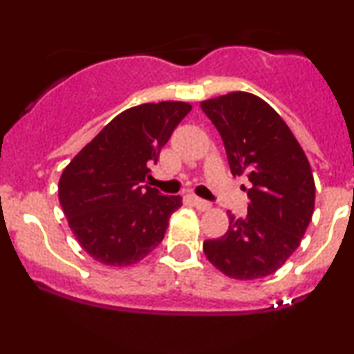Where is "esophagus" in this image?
I'll return each mask as SVG.
<instances>
[{
    "instance_id": "1",
    "label": "esophagus",
    "mask_w": 354,
    "mask_h": 354,
    "mask_svg": "<svg viewBox=\"0 0 354 354\" xmlns=\"http://www.w3.org/2000/svg\"><path fill=\"white\" fill-rule=\"evenodd\" d=\"M189 200L193 201V205L196 206L198 209L200 211H206V209H209L211 208V203L209 201H206V200H201V198H198V196H189Z\"/></svg>"
}]
</instances>
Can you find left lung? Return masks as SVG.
<instances>
[{"label":"left lung","instance_id":"8db88e82","mask_svg":"<svg viewBox=\"0 0 354 354\" xmlns=\"http://www.w3.org/2000/svg\"><path fill=\"white\" fill-rule=\"evenodd\" d=\"M218 129L234 176L250 180L248 214L228 211L221 238L206 239L211 265L234 279L273 274L301 243L315 209V180L306 154L281 116L250 93L203 101Z\"/></svg>","mask_w":354,"mask_h":354}]
</instances>
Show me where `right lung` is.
Returning a JSON list of instances; mask_svg holds the SVG:
<instances>
[{
	"label": "right lung",
	"instance_id": "right-lung-1",
	"mask_svg": "<svg viewBox=\"0 0 354 354\" xmlns=\"http://www.w3.org/2000/svg\"><path fill=\"white\" fill-rule=\"evenodd\" d=\"M189 111L191 104L181 101L126 109L64 168L61 208L81 248L96 261L135 265L163 241L181 196H166L143 183Z\"/></svg>",
	"mask_w": 354,
	"mask_h": 354
}]
</instances>
